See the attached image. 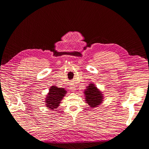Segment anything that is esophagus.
Masks as SVG:
<instances>
[{
    "mask_svg": "<svg viewBox=\"0 0 149 149\" xmlns=\"http://www.w3.org/2000/svg\"><path fill=\"white\" fill-rule=\"evenodd\" d=\"M70 88H71V89H72V91H74V90H76V88L73 85H71L70 86Z\"/></svg>",
    "mask_w": 149,
    "mask_h": 149,
    "instance_id": "34e87169",
    "label": "esophagus"
}]
</instances>
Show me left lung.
Returning a JSON list of instances; mask_svg holds the SVG:
<instances>
[{
    "mask_svg": "<svg viewBox=\"0 0 149 149\" xmlns=\"http://www.w3.org/2000/svg\"><path fill=\"white\" fill-rule=\"evenodd\" d=\"M84 89V94L85 96L86 103L91 107L94 108L100 106L104 101L102 93L99 89L94 83H90Z\"/></svg>",
    "mask_w": 149,
    "mask_h": 149,
    "instance_id": "1",
    "label": "left lung"
}]
</instances>
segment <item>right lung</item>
I'll use <instances>...</instances> for the list:
<instances>
[{"instance_id": "add662e5", "label": "right lung", "mask_w": 149, "mask_h": 149, "mask_svg": "<svg viewBox=\"0 0 149 149\" xmlns=\"http://www.w3.org/2000/svg\"><path fill=\"white\" fill-rule=\"evenodd\" d=\"M67 91L64 88L52 86L45 97V106L48 109L54 110L60 106L61 100L65 96Z\"/></svg>"}]
</instances>
